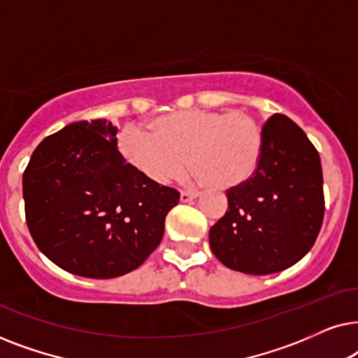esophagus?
<instances>
[{
  "label": "esophagus",
  "instance_id": "obj_1",
  "mask_svg": "<svg viewBox=\"0 0 358 358\" xmlns=\"http://www.w3.org/2000/svg\"><path fill=\"white\" fill-rule=\"evenodd\" d=\"M197 197H199V192H187V190H182V192H180V202H190V200Z\"/></svg>",
  "mask_w": 358,
  "mask_h": 358
}]
</instances>
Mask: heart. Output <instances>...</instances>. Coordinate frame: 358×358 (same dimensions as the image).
Here are the masks:
<instances>
[{
  "label": "heart",
  "instance_id": "1",
  "mask_svg": "<svg viewBox=\"0 0 358 358\" xmlns=\"http://www.w3.org/2000/svg\"><path fill=\"white\" fill-rule=\"evenodd\" d=\"M148 134L125 129L119 151L136 173L166 185L194 169V179L213 189H233L256 173L262 151V130L243 110H179L151 120Z\"/></svg>",
  "mask_w": 358,
  "mask_h": 358
}]
</instances>
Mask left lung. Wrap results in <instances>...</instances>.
<instances>
[{"mask_svg": "<svg viewBox=\"0 0 358 358\" xmlns=\"http://www.w3.org/2000/svg\"><path fill=\"white\" fill-rule=\"evenodd\" d=\"M228 210L210 228V248L223 266L249 275L296 264L315 244L324 217L320 155L283 114L262 127L256 173L227 190Z\"/></svg>", "mask_w": 358, "mask_h": 358, "instance_id": "8db88e82", "label": "left lung"}]
</instances>
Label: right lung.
Wrapping results in <instances>:
<instances>
[{"mask_svg":"<svg viewBox=\"0 0 358 358\" xmlns=\"http://www.w3.org/2000/svg\"><path fill=\"white\" fill-rule=\"evenodd\" d=\"M106 119L66 125L41 141L22 176L26 222L37 248L63 271L125 275L159 246L173 187L151 182L117 150Z\"/></svg>","mask_w":358,"mask_h":358,"instance_id":"1","label":"right lung"}]
</instances>
